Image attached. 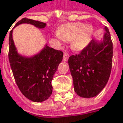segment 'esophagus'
<instances>
[{
	"label": "esophagus",
	"instance_id": "esophagus-1",
	"mask_svg": "<svg viewBox=\"0 0 123 123\" xmlns=\"http://www.w3.org/2000/svg\"><path fill=\"white\" fill-rule=\"evenodd\" d=\"M68 57H69V55L67 53H64V55H63V61L65 62L67 61L68 59Z\"/></svg>",
	"mask_w": 123,
	"mask_h": 123
}]
</instances>
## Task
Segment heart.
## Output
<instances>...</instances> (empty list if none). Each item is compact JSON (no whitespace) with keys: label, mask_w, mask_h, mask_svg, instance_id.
Segmentation results:
<instances>
[{"label":"heart","mask_w":123,"mask_h":123,"mask_svg":"<svg viewBox=\"0 0 123 123\" xmlns=\"http://www.w3.org/2000/svg\"><path fill=\"white\" fill-rule=\"evenodd\" d=\"M93 29L90 25H84L82 23L76 22L62 25L58 30L57 37L64 41H71L72 50H82L90 43Z\"/></svg>","instance_id":"heart-1"}]
</instances>
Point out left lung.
<instances>
[{
    "mask_svg": "<svg viewBox=\"0 0 123 123\" xmlns=\"http://www.w3.org/2000/svg\"><path fill=\"white\" fill-rule=\"evenodd\" d=\"M103 41L92 39L78 55L68 59L75 92L82 98H93L105 88L111 74L113 43L108 28Z\"/></svg>",
    "mask_w": 123,
    "mask_h": 123,
    "instance_id": "8db88e82",
    "label": "left lung"
}]
</instances>
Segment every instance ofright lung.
I'll return each mask as SVG.
<instances>
[{
	"instance_id": "right-lung-1",
	"label": "right lung",
	"mask_w": 123,
	"mask_h": 123,
	"mask_svg": "<svg viewBox=\"0 0 123 123\" xmlns=\"http://www.w3.org/2000/svg\"><path fill=\"white\" fill-rule=\"evenodd\" d=\"M30 24L36 28H44L45 23L22 18L14 28L22 24ZM63 53L49 47L47 45L37 55L25 57L18 53L12 39V30L9 36L8 59L16 83L25 98L34 102H42L51 96L53 92L51 82Z\"/></svg>"
}]
</instances>
